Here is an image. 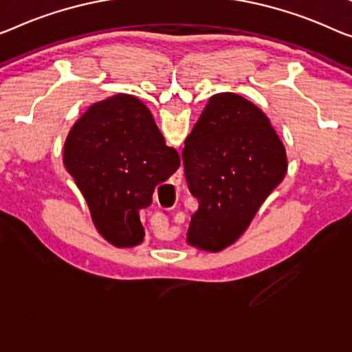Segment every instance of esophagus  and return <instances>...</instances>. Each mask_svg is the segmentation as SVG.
I'll return each instance as SVG.
<instances>
[{"mask_svg": "<svg viewBox=\"0 0 352 352\" xmlns=\"http://www.w3.org/2000/svg\"><path fill=\"white\" fill-rule=\"evenodd\" d=\"M182 174H183V170H178V177H182Z\"/></svg>", "mask_w": 352, "mask_h": 352, "instance_id": "1", "label": "esophagus"}]
</instances>
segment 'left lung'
<instances>
[{"instance_id":"obj_1","label":"left lung","mask_w":352,"mask_h":352,"mask_svg":"<svg viewBox=\"0 0 352 352\" xmlns=\"http://www.w3.org/2000/svg\"><path fill=\"white\" fill-rule=\"evenodd\" d=\"M182 158L188 188L199 202L186 242L210 253L242 237L287 172L285 145L269 117L235 93L208 99Z\"/></svg>"}]
</instances>
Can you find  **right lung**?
Listing matches in <instances>:
<instances>
[{"label": "right lung", "instance_id": "obj_1", "mask_svg": "<svg viewBox=\"0 0 352 352\" xmlns=\"http://www.w3.org/2000/svg\"><path fill=\"white\" fill-rule=\"evenodd\" d=\"M63 162L90 208L98 232L117 248L144 242L139 212L155 186L180 166L148 107L131 94H115L87 109L67 134Z\"/></svg>", "mask_w": 352, "mask_h": 352}]
</instances>
